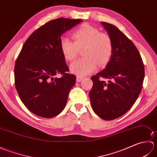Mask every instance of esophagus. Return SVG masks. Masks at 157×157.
<instances>
[{
  "label": "esophagus",
  "instance_id": "obj_1",
  "mask_svg": "<svg viewBox=\"0 0 157 157\" xmlns=\"http://www.w3.org/2000/svg\"><path fill=\"white\" fill-rule=\"evenodd\" d=\"M84 79V77H82V76H80V75H77V77H76V81L78 82H80L82 79Z\"/></svg>",
  "mask_w": 157,
  "mask_h": 157
}]
</instances>
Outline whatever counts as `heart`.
I'll use <instances>...</instances> for the list:
<instances>
[{
	"label": "heart",
	"mask_w": 157,
	"mask_h": 157,
	"mask_svg": "<svg viewBox=\"0 0 157 157\" xmlns=\"http://www.w3.org/2000/svg\"><path fill=\"white\" fill-rule=\"evenodd\" d=\"M72 38L74 42L63 37L60 41V48L67 61H73L79 51L84 49L83 59L71 63L70 69L78 75L84 76L94 71L97 65H106L111 59L113 52V42L107 33L100 30L88 23L82 24L73 32Z\"/></svg>",
	"instance_id": "1"
}]
</instances>
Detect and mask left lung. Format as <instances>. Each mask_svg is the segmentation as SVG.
I'll use <instances>...</instances> for the list:
<instances>
[{"mask_svg": "<svg viewBox=\"0 0 157 157\" xmlns=\"http://www.w3.org/2000/svg\"><path fill=\"white\" fill-rule=\"evenodd\" d=\"M113 42V52L106 67L92 76L89 96L92 109L100 117L113 120L124 115L140 93L144 67L134 43L111 23L101 22ZM101 78L109 79L108 83Z\"/></svg>", "mask_w": 157, "mask_h": 157, "instance_id": "1", "label": "left lung"}]
</instances>
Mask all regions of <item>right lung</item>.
I'll use <instances>...</instances> for the list:
<instances>
[{
  "label": "right lung",
  "mask_w": 157,
  "mask_h": 157,
  "mask_svg": "<svg viewBox=\"0 0 157 157\" xmlns=\"http://www.w3.org/2000/svg\"><path fill=\"white\" fill-rule=\"evenodd\" d=\"M82 21L62 17L51 20L23 44L15 65V86L21 101L34 114L51 118L64 109L76 77L67 73L60 41L63 33ZM59 75L60 78L56 77Z\"/></svg>",
  "instance_id": "obj_1"
}]
</instances>
